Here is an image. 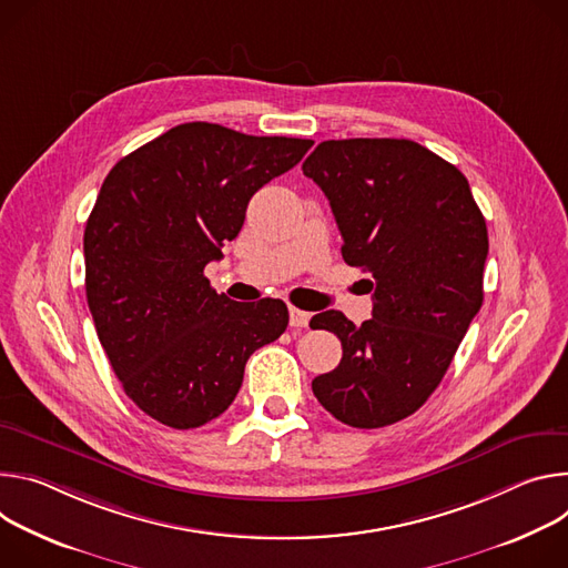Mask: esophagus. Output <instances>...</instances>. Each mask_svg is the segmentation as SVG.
Segmentation results:
<instances>
[{"label":"esophagus","mask_w":568,"mask_h":568,"mask_svg":"<svg viewBox=\"0 0 568 568\" xmlns=\"http://www.w3.org/2000/svg\"><path fill=\"white\" fill-rule=\"evenodd\" d=\"M308 321H311V313H306V311H302L297 306L288 308V323H291V327H295V329L308 327Z\"/></svg>","instance_id":"34e87169"}]
</instances>
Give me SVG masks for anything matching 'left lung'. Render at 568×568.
Returning <instances> with one entry per match:
<instances>
[{"mask_svg": "<svg viewBox=\"0 0 568 568\" xmlns=\"http://www.w3.org/2000/svg\"><path fill=\"white\" fill-rule=\"evenodd\" d=\"M302 171L329 199L343 260L374 280L363 325L334 308L311 318L343 345L313 395L347 426L395 424L443 382L483 304L485 219L467 178L410 140H329Z\"/></svg>", "mask_w": 568, "mask_h": 568, "instance_id": "8db88e82", "label": "left lung"}]
</instances>
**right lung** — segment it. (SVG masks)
I'll list each match as a JSON object with an SVG mask.
<instances>
[{"instance_id": "add662e5", "label": "right lung", "mask_w": 568, "mask_h": 568, "mask_svg": "<svg viewBox=\"0 0 568 568\" xmlns=\"http://www.w3.org/2000/svg\"><path fill=\"white\" fill-rule=\"evenodd\" d=\"M311 146L192 121L105 175L83 236L88 306L123 393L160 424L199 428L225 413L250 354L284 334L282 300L234 302L203 271L255 192Z\"/></svg>"}]
</instances>
